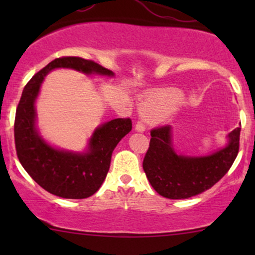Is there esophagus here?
Listing matches in <instances>:
<instances>
[{"label": "esophagus", "mask_w": 255, "mask_h": 255, "mask_svg": "<svg viewBox=\"0 0 255 255\" xmlns=\"http://www.w3.org/2000/svg\"><path fill=\"white\" fill-rule=\"evenodd\" d=\"M145 129H146V127H145V125L142 124V121H137L135 125V130L136 131H145Z\"/></svg>", "instance_id": "1"}]
</instances>
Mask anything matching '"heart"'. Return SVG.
<instances>
[{
  "label": "heart",
  "mask_w": 255,
  "mask_h": 255,
  "mask_svg": "<svg viewBox=\"0 0 255 255\" xmlns=\"http://www.w3.org/2000/svg\"><path fill=\"white\" fill-rule=\"evenodd\" d=\"M141 109L146 115L151 116L153 119H158L168 114L171 107L160 98H150L142 103Z\"/></svg>",
  "instance_id": "obj_1"
}]
</instances>
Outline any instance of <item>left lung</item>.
Returning <instances> with one entry per match:
<instances>
[{"instance_id": "left-lung-1", "label": "left lung", "mask_w": 255, "mask_h": 255, "mask_svg": "<svg viewBox=\"0 0 255 255\" xmlns=\"http://www.w3.org/2000/svg\"><path fill=\"white\" fill-rule=\"evenodd\" d=\"M240 131L229 134V144L207 157L178 156L171 145V127L159 126L151 130L142 168L151 186L168 199H188L211 188L229 171L239 153Z\"/></svg>"}]
</instances>
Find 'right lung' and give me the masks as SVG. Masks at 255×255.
I'll return each mask as SVG.
<instances>
[{"label":"right lung","instance_id":"obj_1","mask_svg":"<svg viewBox=\"0 0 255 255\" xmlns=\"http://www.w3.org/2000/svg\"><path fill=\"white\" fill-rule=\"evenodd\" d=\"M54 68H73L86 74L113 75L92 60L78 56L55 58L32 77L22 91L14 121L15 150L20 163L36 182L64 199H85L95 194L107 177L111 154L120 140L131 130L130 119H115L97 128L87 153H73L51 147L38 135L34 101L44 77Z\"/></svg>","mask_w":255,"mask_h":255}]
</instances>
